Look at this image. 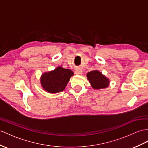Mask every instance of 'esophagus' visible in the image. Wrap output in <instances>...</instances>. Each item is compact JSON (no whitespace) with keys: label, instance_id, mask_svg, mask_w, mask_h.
Instances as JSON below:
<instances>
[{"label":"esophagus","instance_id":"1","mask_svg":"<svg viewBox=\"0 0 148 148\" xmlns=\"http://www.w3.org/2000/svg\"><path fill=\"white\" fill-rule=\"evenodd\" d=\"M82 73H83V71L82 70L78 69V70H75V74H76L77 75H82Z\"/></svg>","mask_w":148,"mask_h":148}]
</instances>
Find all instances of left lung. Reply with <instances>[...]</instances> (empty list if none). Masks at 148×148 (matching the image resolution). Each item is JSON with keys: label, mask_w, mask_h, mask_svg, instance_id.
<instances>
[{"label": "left lung", "mask_w": 148, "mask_h": 148, "mask_svg": "<svg viewBox=\"0 0 148 148\" xmlns=\"http://www.w3.org/2000/svg\"><path fill=\"white\" fill-rule=\"evenodd\" d=\"M92 87L95 90L104 89L109 86L110 80L99 70H93L86 74Z\"/></svg>", "instance_id": "1"}]
</instances>
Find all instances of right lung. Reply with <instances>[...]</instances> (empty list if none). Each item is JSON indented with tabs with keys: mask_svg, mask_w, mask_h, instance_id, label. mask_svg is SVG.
<instances>
[{
	"mask_svg": "<svg viewBox=\"0 0 148 148\" xmlns=\"http://www.w3.org/2000/svg\"><path fill=\"white\" fill-rule=\"evenodd\" d=\"M74 75L69 69L58 66L55 70L43 73L40 77L42 88L47 92L56 93L63 91L70 78Z\"/></svg>",
	"mask_w": 148,
	"mask_h": 148,
	"instance_id": "add662e5",
	"label": "right lung"
}]
</instances>
